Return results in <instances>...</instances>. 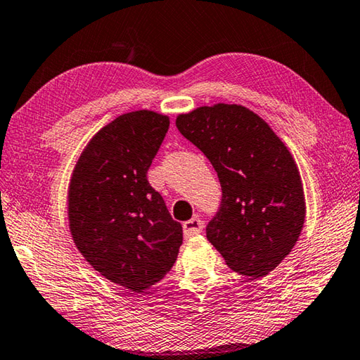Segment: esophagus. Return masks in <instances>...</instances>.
I'll list each match as a JSON object with an SVG mask.
<instances>
[{
  "instance_id": "34e87169",
  "label": "esophagus",
  "mask_w": 360,
  "mask_h": 360,
  "mask_svg": "<svg viewBox=\"0 0 360 360\" xmlns=\"http://www.w3.org/2000/svg\"><path fill=\"white\" fill-rule=\"evenodd\" d=\"M182 230H184V236L191 238L202 231V221L198 217H193L182 224Z\"/></svg>"
}]
</instances>
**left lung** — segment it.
<instances>
[{
  "label": "left lung",
  "instance_id": "1",
  "mask_svg": "<svg viewBox=\"0 0 360 360\" xmlns=\"http://www.w3.org/2000/svg\"><path fill=\"white\" fill-rule=\"evenodd\" d=\"M176 127L217 172L221 201L206 238L228 267L264 277L299 239L305 198L296 162L264 120L243 105L215 103L179 115Z\"/></svg>",
  "mask_w": 360,
  "mask_h": 360
}]
</instances>
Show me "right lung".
Wrapping results in <instances>:
<instances>
[{"mask_svg": "<svg viewBox=\"0 0 360 360\" xmlns=\"http://www.w3.org/2000/svg\"><path fill=\"white\" fill-rule=\"evenodd\" d=\"M169 120L149 110L117 116L97 132L72 173L69 228L84 259L113 283L143 292L178 258L182 226L148 169Z\"/></svg>", "mask_w": 360, "mask_h": 360, "instance_id": "1", "label": "right lung"}]
</instances>
